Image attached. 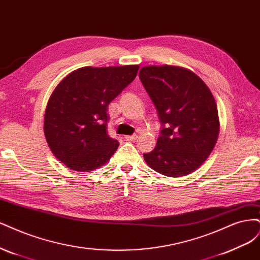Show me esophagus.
<instances>
[{"label": "esophagus", "instance_id": "34e87169", "mask_svg": "<svg viewBox=\"0 0 260 260\" xmlns=\"http://www.w3.org/2000/svg\"><path fill=\"white\" fill-rule=\"evenodd\" d=\"M124 138H125V139H126L127 141H134V140H136V139H137V135H131V136H125Z\"/></svg>", "mask_w": 260, "mask_h": 260}]
</instances>
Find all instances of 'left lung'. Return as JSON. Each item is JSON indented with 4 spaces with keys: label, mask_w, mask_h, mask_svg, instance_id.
Segmentation results:
<instances>
[{
    "label": "left lung",
    "mask_w": 260,
    "mask_h": 260,
    "mask_svg": "<svg viewBox=\"0 0 260 260\" xmlns=\"http://www.w3.org/2000/svg\"><path fill=\"white\" fill-rule=\"evenodd\" d=\"M139 78L163 125L144 158L169 177L186 176L212 153L219 135L218 109L211 89L198 75L176 66H147Z\"/></svg>",
    "instance_id": "1"
}]
</instances>
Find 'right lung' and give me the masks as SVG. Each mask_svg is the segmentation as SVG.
I'll return each mask as SVG.
<instances>
[{"instance_id": "right-lung-1", "label": "right lung", "mask_w": 260, "mask_h": 260, "mask_svg": "<svg viewBox=\"0 0 260 260\" xmlns=\"http://www.w3.org/2000/svg\"><path fill=\"white\" fill-rule=\"evenodd\" d=\"M139 66L83 67L63 78L48 99L44 134L54 155L70 170L90 172L119 147L108 135V106L136 78Z\"/></svg>"}]
</instances>
